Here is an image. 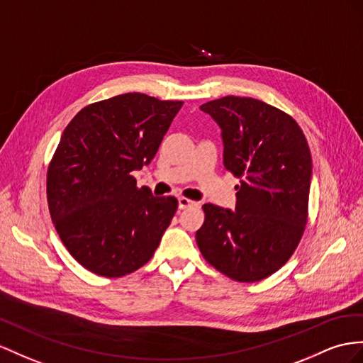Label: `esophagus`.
I'll use <instances>...</instances> for the list:
<instances>
[{
  "label": "esophagus",
  "mask_w": 363,
  "mask_h": 363,
  "mask_svg": "<svg viewBox=\"0 0 363 363\" xmlns=\"http://www.w3.org/2000/svg\"><path fill=\"white\" fill-rule=\"evenodd\" d=\"M178 203H179V208H181V210H185V208H190V207H196V206H198L196 202L190 201V199H187V198H179V199H178Z\"/></svg>",
  "instance_id": "esophagus-1"
}]
</instances>
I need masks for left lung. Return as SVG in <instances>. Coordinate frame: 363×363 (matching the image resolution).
Returning a JSON list of instances; mask_svg holds the SVG:
<instances>
[{
  "label": "left lung",
  "mask_w": 363,
  "mask_h": 363,
  "mask_svg": "<svg viewBox=\"0 0 363 363\" xmlns=\"http://www.w3.org/2000/svg\"><path fill=\"white\" fill-rule=\"evenodd\" d=\"M220 128L224 167L240 178L236 208L203 203L196 242L206 261L238 282L281 268L303 235L311 155L296 121L253 98L224 96L199 107Z\"/></svg>",
  "instance_id": "8db88e82"
}]
</instances>
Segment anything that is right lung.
I'll return each mask as SVG.
<instances>
[{
    "label": "right lung",
    "instance_id": "right-lung-1",
    "mask_svg": "<svg viewBox=\"0 0 363 363\" xmlns=\"http://www.w3.org/2000/svg\"><path fill=\"white\" fill-rule=\"evenodd\" d=\"M182 101L124 93L82 108L64 128L48 172L55 228L89 272L121 277L150 261L178 208L138 189Z\"/></svg>",
    "mask_w": 363,
    "mask_h": 363
}]
</instances>
